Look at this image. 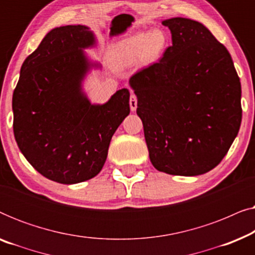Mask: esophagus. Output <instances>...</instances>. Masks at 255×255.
<instances>
[{
  "label": "esophagus",
  "instance_id": "esophagus-1",
  "mask_svg": "<svg viewBox=\"0 0 255 255\" xmlns=\"http://www.w3.org/2000/svg\"><path fill=\"white\" fill-rule=\"evenodd\" d=\"M137 103H138L137 96L131 95V97H130V108H131L132 111H135V109H137Z\"/></svg>",
  "mask_w": 255,
  "mask_h": 255
}]
</instances>
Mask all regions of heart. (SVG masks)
Returning a JSON list of instances; mask_svg holds the SVG:
<instances>
[{
    "mask_svg": "<svg viewBox=\"0 0 255 255\" xmlns=\"http://www.w3.org/2000/svg\"><path fill=\"white\" fill-rule=\"evenodd\" d=\"M166 43L165 33L159 29L147 33L134 32L114 45L109 54L110 64L117 69L133 67L140 62L152 64L161 55Z\"/></svg>",
    "mask_w": 255,
    "mask_h": 255,
    "instance_id": "heart-1",
    "label": "heart"
}]
</instances>
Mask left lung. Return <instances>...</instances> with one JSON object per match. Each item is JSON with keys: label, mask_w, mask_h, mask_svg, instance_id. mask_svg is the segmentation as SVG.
<instances>
[{"label": "left lung", "mask_w": 255, "mask_h": 255, "mask_svg": "<svg viewBox=\"0 0 255 255\" xmlns=\"http://www.w3.org/2000/svg\"><path fill=\"white\" fill-rule=\"evenodd\" d=\"M172 46L159 62L131 76L149 160L170 175L215 168L242 123V86L229 51L203 24L162 20Z\"/></svg>", "instance_id": "1"}]
</instances>
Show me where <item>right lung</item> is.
Returning a JSON list of instances; mask_svg holds the SVG:
<instances>
[{
    "label": "right lung",
    "instance_id": "1",
    "mask_svg": "<svg viewBox=\"0 0 255 255\" xmlns=\"http://www.w3.org/2000/svg\"><path fill=\"white\" fill-rule=\"evenodd\" d=\"M96 46L86 25L51 30L20 67L12 95L13 134L30 165L55 182L74 184L101 172L115 131L130 114V92L93 104L82 82L101 68L85 50Z\"/></svg>",
    "mask_w": 255,
    "mask_h": 255
}]
</instances>
